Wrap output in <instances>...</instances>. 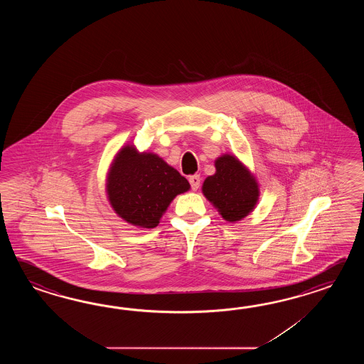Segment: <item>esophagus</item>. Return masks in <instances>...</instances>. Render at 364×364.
Returning a JSON list of instances; mask_svg holds the SVG:
<instances>
[{
  "label": "esophagus",
  "instance_id": "esophagus-1",
  "mask_svg": "<svg viewBox=\"0 0 364 364\" xmlns=\"http://www.w3.org/2000/svg\"><path fill=\"white\" fill-rule=\"evenodd\" d=\"M200 176H198V174H193V176L188 178V182H190L193 191H196L200 187Z\"/></svg>",
  "mask_w": 364,
  "mask_h": 364
}]
</instances>
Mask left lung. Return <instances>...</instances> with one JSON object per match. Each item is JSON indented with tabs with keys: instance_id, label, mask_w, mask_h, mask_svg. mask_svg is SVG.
<instances>
[{
	"instance_id": "left-lung-1",
	"label": "left lung",
	"mask_w": 364,
	"mask_h": 364,
	"mask_svg": "<svg viewBox=\"0 0 364 364\" xmlns=\"http://www.w3.org/2000/svg\"><path fill=\"white\" fill-rule=\"evenodd\" d=\"M216 173L204 181L201 191L224 220L237 223L255 208L259 185L251 171L232 155L215 161Z\"/></svg>"
}]
</instances>
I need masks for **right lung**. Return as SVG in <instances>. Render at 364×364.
<instances>
[{
  "label": "right lung",
  "instance_id": "add662e5",
  "mask_svg": "<svg viewBox=\"0 0 364 364\" xmlns=\"http://www.w3.org/2000/svg\"><path fill=\"white\" fill-rule=\"evenodd\" d=\"M188 190V181L161 157L139 154L134 146L119 149L107 177L112 208L126 223L144 229L156 228L173 199Z\"/></svg>",
  "mask_w": 364,
  "mask_h": 364
}]
</instances>
